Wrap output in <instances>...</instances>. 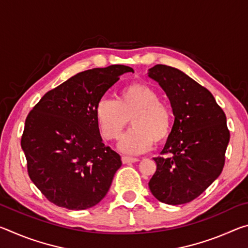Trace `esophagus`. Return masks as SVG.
Instances as JSON below:
<instances>
[{"label":"esophagus","instance_id":"obj_1","mask_svg":"<svg viewBox=\"0 0 248 248\" xmlns=\"http://www.w3.org/2000/svg\"><path fill=\"white\" fill-rule=\"evenodd\" d=\"M121 161H123V163L124 164H129V163H134V162H137V161H139V158H137V157H130V156H124L121 157Z\"/></svg>","mask_w":248,"mask_h":248}]
</instances>
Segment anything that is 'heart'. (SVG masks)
<instances>
[{
  "label": "heart",
  "mask_w": 248,
  "mask_h": 248,
  "mask_svg": "<svg viewBox=\"0 0 248 248\" xmlns=\"http://www.w3.org/2000/svg\"><path fill=\"white\" fill-rule=\"evenodd\" d=\"M95 118L105 140H117L129 119L132 128L124 134L119 150L127 154L148 151L155 142L170 136L173 114L169 105L159 100L153 87L132 83L123 87L117 99L102 98L96 105Z\"/></svg>",
  "instance_id": "obj_1"
}]
</instances>
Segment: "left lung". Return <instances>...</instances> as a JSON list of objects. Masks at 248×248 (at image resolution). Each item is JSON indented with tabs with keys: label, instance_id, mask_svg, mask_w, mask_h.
I'll return each mask as SVG.
<instances>
[{
	"label": "left lung",
	"instance_id": "obj_1",
	"mask_svg": "<svg viewBox=\"0 0 248 248\" xmlns=\"http://www.w3.org/2000/svg\"><path fill=\"white\" fill-rule=\"evenodd\" d=\"M148 77L164 90L175 116L162 151L170 156L154 157L156 171L149 188L161 202H190L223 170L230 141L225 114L205 87L178 69L156 64Z\"/></svg>",
	"mask_w": 248,
	"mask_h": 248
}]
</instances>
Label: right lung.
Here are the masks:
<instances>
[{"label": "right lung", "mask_w": 248, "mask_h": 248, "mask_svg": "<svg viewBox=\"0 0 248 248\" xmlns=\"http://www.w3.org/2000/svg\"><path fill=\"white\" fill-rule=\"evenodd\" d=\"M130 66L79 72L49 91L29 112L20 141L28 175L50 202L69 210L94 207L110 188L121 157L105 146L95 108Z\"/></svg>", "instance_id": "right-lung-1"}]
</instances>
